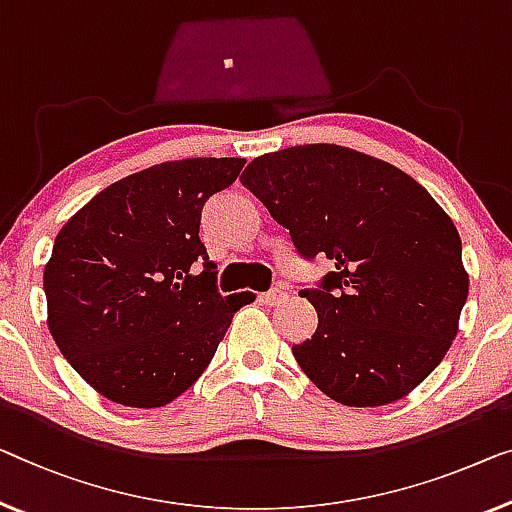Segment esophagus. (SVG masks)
Returning <instances> with one entry per match:
<instances>
[{"label":"esophagus","mask_w":512,"mask_h":512,"mask_svg":"<svg viewBox=\"0 0 512 512\" xmlns=\"http://www.w3.org/2000/svg\"><path fill=\"white\" fill-rule=\"evenodd\" d=\"M259 301L266 303V305H280L287 301V294L282 292V289H269V292L259 294Z\"/></svg>","instance_id":"1"}]
</instances>
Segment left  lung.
Segmentation results:
<instances>
[{
  "label": "left lung",
  "instance_id": "1",
  "mask_svg": "<svg viewBox=\"0 0 512 512\" xmlns=\"http://www.w3.org/2000/svg\"><path fill=\"white\" fill-rule=\"evenodd\" d=\"M241 183L287 227L296 253L335 264L299 292L319 317L292 347L312 384L347 407L414 391L451 349L469 294L448 213L395 165L338 144L259 156Z\"/></svg>",
  "mask_w": 512,
  "mask_h": 512
}]
</instances>
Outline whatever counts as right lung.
Wrapping results in <instances>:
<instances>
[{"instance_id":"obj_1","label":"right lung","mask_w":512,"mask_h":512,"mask_svg":"<svg viewBox=\"0 0 512 512\" xmlns=\"http://www.w3.org/2000/svg\"><path fill=\"white\" fill-rule=\"evenodd\" d=\"M243 165H154L101 190L61 227L43 273L48 326L103 398L137 409L179 398L207 370L234 312L253 301L250 292H218L200 241L202 207Z\"/></svg>"}]
</instances>
